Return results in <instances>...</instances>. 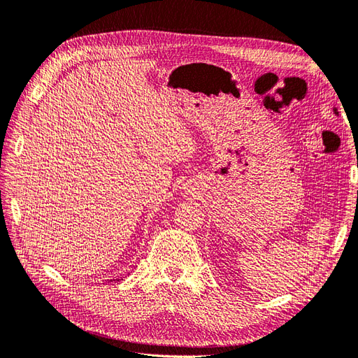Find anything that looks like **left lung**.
Segmentation results:
<instances>
[{
    "mask_svg": "<svg viewBox=\"0 0 358 358\" xmlns=\"http://www.w3.org/2000/svg\"><path fill=\"white\" fill-rule=\"evenodd\" d=\"M334 111H335V114H338V110H336V108H334Z\"/></svg>",
    "mask_w": 358,
    "mask_h": 358,
    "instance_id": "left-lung-1",
    "label": "left lung"
}]
</instances>
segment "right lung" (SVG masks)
<instances>
[{
    "mask_svg": "<svg viewBox=\"0 0 358 358\" xmlns=\"http://www.w3.org/2000/svg\"><path fill=\"white\" fill-rule=\"evenodd\" d=\"M116 280H117V279H116Z\"/></svg>",
    "mask_w": 358,
    "mask_h": 358,
    "instance_id": "add662e5",
    "label": "right lung"
}]
</instances>
